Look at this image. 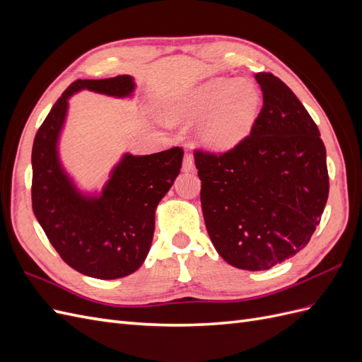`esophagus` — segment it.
<instances>
[{
  "mask_svg": "<svg viewBox=\"0 0 362 362\" xmlns=\"http://www.w3.org/2000/svg\"><path fill=\"white\" fill-rule=\"evenodd\" d=\"M193 166H194V163H193L192 156L190 154H185L184 156V161H182V170L184 172H190V170H193Z\"/></svg>",
  "mask_w": 362,
  "mask_h": 362,
  "instance_id": "obj_1",
  "label": "esophagus"
}]
</instances>
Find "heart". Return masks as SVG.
<instances>
[{
    "label": "heart",
    "instance_id": "b5f03b06",
    "mask_svg": "<svg viewBox=\"0 0 362 362\" xmlns=\"http://www.w3.org/2000/svg\"><path fill=\"white\" fill-rule=\"evenodd\" d=\"M261 104V95L247 80L214 78L175 98L164 107L170 124L199 120L194 131L198 145L210 152H226L249 136Z\"/></svg>",
    "mask_w": 362,
    "mask_h": 362
}]
</instances>
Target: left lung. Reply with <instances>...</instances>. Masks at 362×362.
<instances>
[{
	"label": "left lung",
	"instance_id": "1",
	"mask_svg": "<svg viewBox=\"0 0 362 362\" xmlns=\"http://www.w3.org/2000/svg\"><path fill=\"white\" fill-rule=\"evenodd\" d=\"M262 108L223 154L194 151L208 235L228 264L267 270L308 245L329 193L320 131L290 87L258 72Z\"/></svg>",
	"mask_w": 362,
	"mask_h": 362
}]
</instances>
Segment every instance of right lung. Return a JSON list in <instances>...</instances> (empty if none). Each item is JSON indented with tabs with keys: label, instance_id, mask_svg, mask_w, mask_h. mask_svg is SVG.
<instances>
[{
	"label": "right lung",
	"instance_id": "obj_1",
	"mask_svg": "<svg viewBox=\"0 0 362 362\" xmlns=\"http://www.w3.org/2000/svg\"><path fill=\"white\" fill-rule=\"evenodd\" d=\"M134 89L129 75L74 81L52 105L33 144L31 202L37 222L68 266L96 279L124 278L144 264L157 205L178 177L184 151L175 146L151 156L127 152L101 193L84 194L63 168L59 140L74 93L129 98Z\"/></svg>",
	"mask_w": 362,
	"mask_h": 362
}]
</instances>
